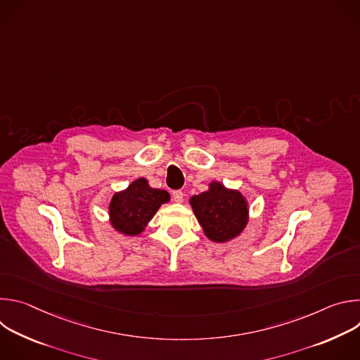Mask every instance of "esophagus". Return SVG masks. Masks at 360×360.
<instances>
[{
    "mask_svg": "<svg viewBox=\"0 0 360 360\" xmlns=\"http://www.w3.org/2000/svg\"><path fill=\"white\" fill-rule=\"evenodd\" d=\"M172 198H174V200H175L176 203H181V202L184 200V193H182V191H174V192H172Z\"/></svg>",
    "mask_w": 360,
    "mask_h": 360,
    "instance_id": "34e87169",
    "label": "esophagus"
}]
</instances>
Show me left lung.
<instances>
[{
	"label": "left lung",
	"instance_id": "8db88e82",
	"mask_svg": "<svg viewBox=\"0 0 360 360\" xmlns=\"http://www.w3.org/2000/svg\"><path fill=\"white\" fill-rule=\"evenodd\" d=\"M192 211L214 242H228L242 233L248 224V202L239 191L228 189L221 182H211L210 189L189 199Z\"/></svg>",
	"mask_w": 360,
	"mask_h": 360
}]
</instances>
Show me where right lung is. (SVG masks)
I'll use <instances>...</instances> for the list:
<instances>
[{
  "instance_id": "right-lung-1",
  "label": "right lung",
  "mask_w": 360,
  "mask_h": 360,
  "mask_svg": "<svg viewBox=\"0 0 360 360\" xmlns=\"http://www.w3.org/2000/svg\"><path fill=\"white\" fill-rule=\"evenodd\" d=\"M168 200L169 193L167 191L150 188L145 178H138L127 189L112 196L108 207L110 222L120 233L139 235L161 205Z\"/></svg>"
}]
</instances>
